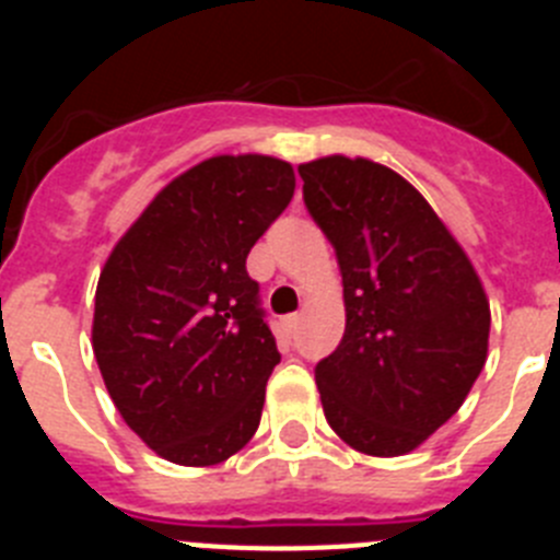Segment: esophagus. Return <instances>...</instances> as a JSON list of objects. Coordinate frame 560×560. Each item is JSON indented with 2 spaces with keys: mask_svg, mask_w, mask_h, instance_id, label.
Instances as JSON below:
<instances>
[{
  "mask_svg": "<svg viewBox=\"0 0 560 560\" xmlns=\"http://www.w3.org/2000/svg\"><path fill=\"white\" fill-rule=\"evenodd\" d=\"M300 319H303V314H291V316H285V328H289L291 334H294L296 325H300Z\"/></svg>",
  "mask_w": 560,
  "mask_h": 560,
  "instance_id": "obj_1",
  "label": "esophagus"
}]
</instances>
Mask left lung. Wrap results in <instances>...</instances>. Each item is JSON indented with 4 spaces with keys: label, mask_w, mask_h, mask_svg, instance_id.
Masks as SVG:
<instances>
[{
    "label": "left lung",
    "mask_w": 560,
    "mask_h": 560,
    "mask_svg": "<svg viewBox=\"0 0 560 560\" xmlns=\"http://www.w3.org/2000/svg\"><path fill=\"white\" fill-rule=\"evenodd\" d=\"M305 207L345 285V336L316 364L330 429L370 457L427 443L488 359L491 305L477 269L423 196L364 156L300 165Z\"/></svg>",
    "instance_id": "left-lung-1"
}]
</instances>
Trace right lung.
Returning a JSON list of instances; mask_svg holds the SVG:
<instances>
[{"mask_svg": "<svg viewBox=\"0 0 560 560\" xmlns=\"http://www.w3.org/2000/svg\"><path fill=\"white\" fill-rule=\"evenodd\" d=\"M294 185L277 156H210L153 196L103 266L92 319L103 384L171 463L219 465L257 432L280 353L246 255Z\"/></svg>", "mask_w": 560, "mask_h": 560, "instance_id": "add662e5", "label": "right lung"}]
</instances>
